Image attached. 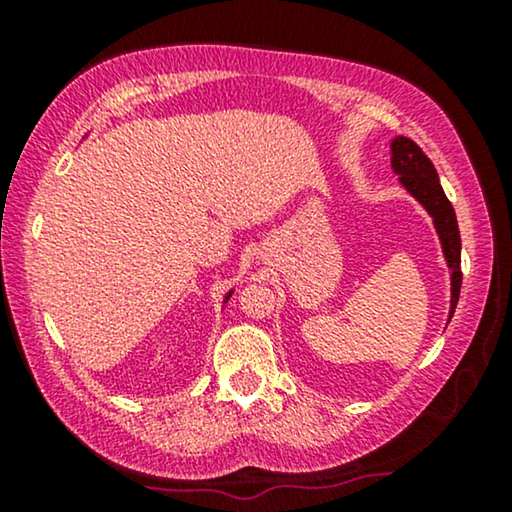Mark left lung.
I'll use <instances>...</instances> for the list:
<instances>
[{"label":"left lung","instance_id":"8db88e82","mask_svg":"<svg viewBox=\"0 0 512 512\" xmlns=\"http://www.w3.org/2000/svg\"><path fill=\"white\" fill-rule=\"evenodd\" d=\"M391 170L398 174V181L422 205L436 226V233L440 237V247H443V256L450 268V282H452V300H450V319L454 314V307L459 303L461 291V237L457 226V214H454L452 202L440 186L436 167L426 153L408 137L391 139ZM447 319V321H450Z\"/></svg>","mask_w":512,"mask_h":512}]
</instances>
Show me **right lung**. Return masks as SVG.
Masks as SVG:
<instances>
[{"label":"right lung","instance_id":"1","mask_svg":"<svg viewBox=\"0 0 512 512\" xmlns=\"http://www.w3.org/2000/svg\"><path fill=\"white\" fill-rule=\"evenodd\" d=\"M230 296H233V291H228V296H226V300H223V303H228V298H230Z\"/></svg>","mask_w":512,"mask_h":512}]
</instances>
